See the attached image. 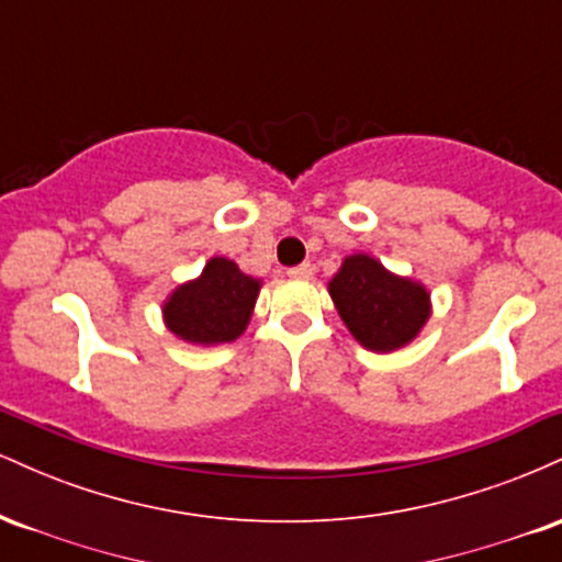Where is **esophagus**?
I'll return each instance as SVG.
<instances>
[{"mask_svg":"<svg viewBox=\"0 0 562 562\" xmlns=\"http://www.w3.org/2000/svg\"><path fill=\"white\" fill-rule=\"evenodd\" d=\"M312 274H314L312 263H299V267L288 269V277H293V280H308Z\"/></svg>","mask_w":562,"mask_h":562,"instance_id":"obj_1","label":"esophagus"}]
</instances>
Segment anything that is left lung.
Instances as JSON below:
<instances>
[{
  "instance_id": "8db88e82",
  "label": "left lung",
  "mask_w": 562,
  "mask_h": 562,
  "mask_svg": "<svg viewBox=\"0 0 562 562\" xmlns=\"http://www.w3.org/2000/svg\"><path fill=\"white\" fill-rule=\"evenodd\" d=\"M330 295L353 338L378 353L409 344L430 317V295L420 282L391 274L372 256H348L330 280Z\"/></svg>"
}]
</instances>
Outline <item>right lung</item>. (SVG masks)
I'll list each match as a JSON object with an SVG mask.
<instances>
[{
    "mask_svg": "<svg viewBox=\"0 0 562 562\" xmlns=\"http://www.w3.org/2000/svg\"><path fill=\"white\" fill-rule=\"evenodd\" d=\"M261 282L243 274L235 261L211 259L198 280L179 285L166 301L164 317L187 344H229L248 325Z\"/></svg>",
    "mask_w": 562,
    "mask_h": 562,
    "instance_id": "1",
    "label": "right lung"
}]
</instances>
